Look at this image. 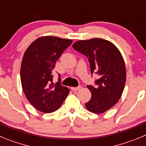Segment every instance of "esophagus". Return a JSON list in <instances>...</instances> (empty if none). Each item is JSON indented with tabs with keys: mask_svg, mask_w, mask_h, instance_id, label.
Here are the masks:
<instances>
[{
	"mask_svg": "<svg viewBox=\"0 0 146 146\" xmlns=\"http://www.w3.org/2000/svg\"><path fill=\"white\" fill-rule=\"evenodd\" d=\"M80 88H81V86H77V87H72L71 88V89H72V91H78V90H79V89H80Z\"/></svg>",
	"mask_w": 146,
	"mask_h": 146,
	"instance_id": "1",
	"label": "esophagus"
}]
</instances>
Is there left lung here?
I'll return each instance as SVG.
<instances>
[{"mask_svg": "<svg viewBox=\"0 0 146 146\" xmlns=\"http://www.w3.org/2000/svg\"><path fill=\"white\" fill-rule=\"evenodd\" d=\"M72 47L88 58L91 74L99 75L96 86H87L91 99L86 108L97 114L107 111L118 102L124 88L126 67L121 52L113 43L98 38L78 41Z\"/></svg>", "mask_w": 146, "mask_h": 146, "instance_id": "8db88e82", "label": "left lung"}]
</instances>
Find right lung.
Listing matches in <instances>:
<instances>
[{"mask_svg": "<svg viewBox=\"0 0 146 146\" xmlns=\"http://www.w3.org/2000/svg\"><path fill=\"white\" fill-rule=\"evenodd\" d=\"M72 40L55 36L37 38L25 51L20 69L22 87L25 96L36 109L43 113L57 110L69 94V89L54 83L55 63ZM60 78V74H58Z\"/></svg>", "mask_w": 146, "mask_h": 146, "instance_id": "1", "label": "right lung"}]
</instances>
